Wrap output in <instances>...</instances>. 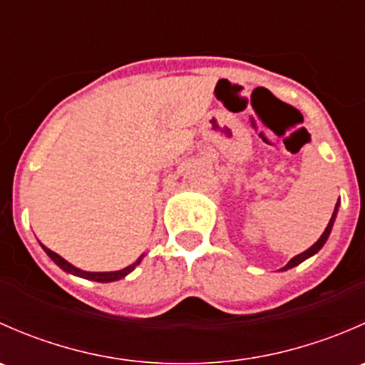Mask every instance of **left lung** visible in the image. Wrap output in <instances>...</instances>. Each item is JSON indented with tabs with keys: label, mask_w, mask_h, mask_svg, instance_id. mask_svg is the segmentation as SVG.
<instances>
[{
	"label": "left lung",
	"mask_w": 365,
	"mask_h": 365,
	"mask_svg": "<svg viewBox=\"0 0 365 365\" xmlns=\"http://www.w3.org/2000/svg\"><path fill=\"white\" fill-rule=\"evenodd\" d=\"M337 210H339V201H337V205H336V208H334V213H332V219H330V222H329V226L325 227V231H323V235L322 237H319V240L316 242L314 245H312V247H309L307 251H304L302 254H298V256H295V257H292V259L288 261V264H286L284 268H282V270H288V268H293V267H297V264H300L302 261H305L307 259V257H311V256H314L316 252L319 251V249L323 247V245H325V242H327V238H329V235H330V231H332V226H334V220H336V215H337Z\"/></svg>",
	"instance_id": "1"
}]
</instances>
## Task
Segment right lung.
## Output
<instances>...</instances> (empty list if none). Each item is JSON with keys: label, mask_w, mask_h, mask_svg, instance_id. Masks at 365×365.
<instances>
[{"label": "right lung", "mask_w": 365, "mask_h": 365, "mask_svg": "<svg viewBox=\"0 0 365 365\" xmlns=\"http://www.w3.org/2000/svg\"><path fill=\"white\" fill-rule=\"evenodd\" d=\"M40 245H42V244H40ZM42 249L47 252V256H49L51 259H53L54 263H56L58 267L61 268V270L68 272V274L77 275V277L90 279V281H95V282H113V281H120V279H123L125 275L130 274V272L134 270V268L138 267L139 263H141L143 256H145V254H143V256H139L135 263L128 264V267L123 268V270H116V272H84V270H81V268H76V267H73V264H70L67 259H63V257H61V256H58V254L51 251V249L43 247V245H42Z\"/></svg>", "instance_id": "1"}]
</instances>
